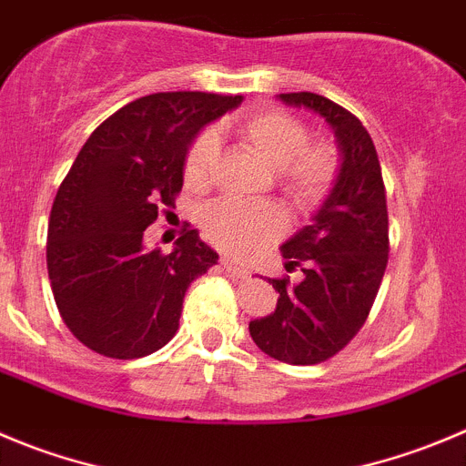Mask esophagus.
<instances>
[{
	"mask_svg": "<svg viewBox=\"0 0 466 466\" xmlns=\"http://www.w3.org/2000/svg\"><path fill=\"white\" fill-rule=\"evenodd\" d=\"M220 264H223L225 271L232 273V276H238V278L248 276V268H246V267H241V264L234 262L232 258H220Z\"/></svg>",
	"mask_w": 466,
	"mask_h": 466,
	"instance_id": "34e87169",
	"label": "esophagus"
}]
</instances>
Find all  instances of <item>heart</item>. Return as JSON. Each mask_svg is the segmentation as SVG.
<instances>
[{
    "label": "heart",
    "instance_id": "1",
    "mask_svg": "<svg viewBox=\"0 0 466 466\" xmlns=\"http://www.w3.org/2000/svg\"><path fill=\"white\" fill-rule=\"evenodd\" d=\"M234 130L250 149L278 169L285 195L299 207L319 202L338 174V156L324 142H308V128L287 112L267 107L234 121ZM218 158V135L202 133L190 142L184 160V177L190 188H204ZM204 232L216 246L248 253L282 232V216L271 204H246L225 199L204 216Z\"/></svg>",
    "mask_w": 466,
    "mask_h": 466
}]
</instances>
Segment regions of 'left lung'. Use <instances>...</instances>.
I'll list each match as a JSON object with an SVG mask.
<instances>
[{
    "mask_svg": "<svg viewBox=\"0 0 466 466\" xmlns=\"http://www.w3.org/2000/svg\"><path fill=\"white\" fill-rule=\"evenodd\" d=\"M285 106L315 112L336 133L340 167L331 193L310 225L280 246L285 268L303 278L271 280L278 306L248 324L255 345L271 359L312 365L331 359L368 319L386 262L389 211L380 158L370 133L338 103L319 94L278 96Z\"/></svg>",
    "mask_w": 466,
    "mask_h": 466,
    "instance_id": "8db88e82",
    "label": "left lung"
}]
</instances>
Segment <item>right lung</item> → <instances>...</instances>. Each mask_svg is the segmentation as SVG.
I'll use <instances>...</instances> for the list:
<instances>
[{
	"instance_id": "1",
	"label": "right lung",
	"mask_w": 466,
	"mask_h": 466,
	"mask_svg": "<svg viewBox=\"0 0 466 466\" xmlns=\"http://www.w3.org/2000/svg\"><path fill=\"white\" fill-rule=\"evenodd\" d=\"M241 101L142 96L103 121L68 169L47 223V276L64 324L96 354L140 359L167 345L188 285L218 262L198 229L167 255L145 248V229L174 207L190 142Z\"/></svg>"
}]
</instances>
